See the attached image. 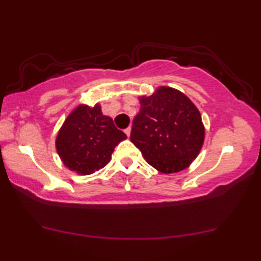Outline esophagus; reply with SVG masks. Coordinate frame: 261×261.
<instances>
[{
  "mask_svg": "<svg viewBox=\"0 0 261 261\" xmlns=\"http://www.w3.org/2000/svg\"><path fill=\"white\" fill-rule=\"evenodd\" d=\"M124 132H125V135L129 137L130 136V134H131V127L129 126V127H126V129L124 130Z\"/></svg>",
  "mask_w": 261,
  "mask_h": 261,
  "instance_id": "obj_1",
  "label": "esophagus"
}]
</instances>
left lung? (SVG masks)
Returning a JSON list of instances; mask_svg holds the SVG:
<instances>
[{
	"label": "left lung",
	"instance_id": "1",
	"mask_svg": "<svg viewBox=\"0 0 261 261\" xmlns=\"http://www.w3.org/2000/svg\"><path fill=\"white\" fill-rule=\"evenodd\" d=\"M130 139L145 160L163 174L178 173L198 156L205 139L201 115L187 95L161 86L140 96Z\"/></svg>",
	"mask_w": 261,
	"mask_h": 261
}]
</instances>
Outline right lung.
<instances>
[{"mask_svg": "<svg viewBox=\"0 0 261 261\" xmlns=\"http://www.w3.org/2000/svg\"><path fill=\"white\" fill-rule=\"evenodd\" d=\"M125 138L100 105H81L64 121L55 144L65 167L79 175H91L107 165L114 148Z\"/></svg>", "mask_w": 261, "mask_h": 261, "instance_id": "right-lung-1", "label": "right lung"}]
</instances>
